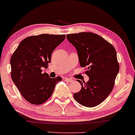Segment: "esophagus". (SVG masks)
<instances>
[{"instance_id": "esophagus-1", "label": "esophagus", "mask_w": 135, "mask_h": 135, "mask_svg": "<svg viewBox=\"0 0 135 135\" xmlns=\"http://www.w3.org/2000/svg\"><path fill=\"white\" fill-rule=\"evenodd\" d=\"M64 80L66 81V82H73V79H72L67 78V77L64 79Z\"/></svg>"}]
</instances>
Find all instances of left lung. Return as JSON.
<instances>
[{
    "label": "left lung",
    "instance_id": "8db88e82",
    "mask_svg": "<svg viewBox=\"0 0 135 135\" xmlns=\"http://www.w3.org/2000/svg\"><path fill=\"white\" fill-rule=\"evenodd\" d=\"M77 51L81 67H86L87 82L77 80L82 88L74 94L75 100L85 107L97 106L113 89L119 71L115 49L102 37L93 32L67 34Z\"/></svg>",
    "mask_w": 135,
    "mask_h": 135
}]
</instances>
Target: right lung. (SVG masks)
Masks as SVG:
<instances>
[{
  "instance_id": "right-lung-1",
  "label": "right lung",
  "mask_w": 135,
  "mask_h": 135,
  "mask_svg": "<svg viewBox=\"0 0 135 135\" xmlns=\"http://www.w3.org/2000/svg\"><path fill=\"white\" fill-rule=\"evenodd\" d=\"M66 35L43 34L29 36L20 42L10 59L11 77L24 98L32 104H41L52 95L61 77L50 78L42 73L51 61V53Z\"/></svg>"
}]
</instances>
